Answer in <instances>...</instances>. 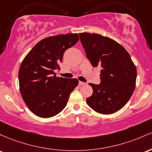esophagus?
Here are the masks:
<instances>
[{
	"mask_svg": "<svg viewBox=\"0 0 152 152\" xmlns=\"http://www.w3.org/2000/svg\"><path fill=\"white\" fill-rule=\"evenodd\" d=\"M86 84H87V83H84V82H81V81L79 82V85H81V86H82V85H85Z\"/></svg>",
	"mask_w": 152,
	"mask_h": 152,
	"instance_id": "34e87169",
	"label": "esophagus"
}]
</instances>
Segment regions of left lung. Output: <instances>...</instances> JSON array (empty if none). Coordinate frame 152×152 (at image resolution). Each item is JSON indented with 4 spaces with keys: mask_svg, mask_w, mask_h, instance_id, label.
I'll return each instance as SVG.
<instances>
[{
    "mask_svg": "<svg viewBox=\"0 0 152 152\" xmlns=\"http://www.w3.org/2000/svg\"><path fill=\"white\" fill-rule=\"evenodd\" d=\"M79 35L93 67H101L100 83H90L93 93L86 103L99 113H115L127 103L135 89V64L125 48L113 39L86 32Z\"/></svg>",
    "mask_w": 152,
    "mask_h": 152,
    "instance_id": "obj_1",
    "label": "left lung"
}]
</instances>
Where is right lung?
I'll list each match as a JSON object with an SVG mask.
<instances>
[{"label": "right lung", "instance_id": "add662e5", "mask_svg": "<svg viewBox=\"0 0 152 152\" xmlns=\"http://www.w3.org/2000/svg\"><path fill=\"white\" fill-rule=\"evenodd\" d=\"M79 40L77 34L53 36L39 42L22 61L18 72L20 92L34 114L50 118L67 105L69 95L78 85L77 79L56 76L63 55Z\"/></svg>", "mask_w": 152, "mask_h": 152}]
</instances>
